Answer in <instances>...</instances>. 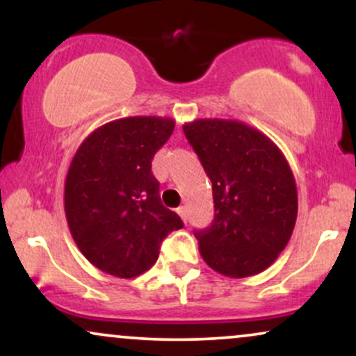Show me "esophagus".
Instances as JSON below:
<instances>
[{
  "label": "esophagus",
  "instance_id": "1",
  "mask_svg": "<svg viewBox=\"0 0 356 356\" xmlns=\"http://www.w3.org/2000/svg\"><path fill=\"white\" fill-rule=\"evenodd\" d=\"M177 214L181 216L184 222H187V207H186V206H181V207H179V209H177Z\"/></svg>",
  "mask_w": 356,
  "mask_h": 356
}]
</instances>
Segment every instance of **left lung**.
I'll use <instances>...</instances> for the list:
<instances>
[{"label":"left lung","mask_w":356,"mask_h":356,"mask_svg":"<svg viewBox=\"0 0 356 356\" xmlns=\"http://www.w3.org/2000/svg\"><path fill=\"white\" fill-rule=\"evenodd\" d=\"M182 129L212 182L214 220L194 232L202 259L227 277L264 271L295 229L298 192L288 161L243 122L199 118Z\"/></svg>","instance_id":"1"}]
</instances>
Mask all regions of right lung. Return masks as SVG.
<instances>
[{"label": "right lung", "mask_w": 356, "mask_h": 356, "mask_svg": "<svg viewBox=\"0 0 356 356\" xmlns=\"http://www.w3.org/2000/svg\"><path fill=\"white\" fill-rule=\"evenodd\" d=\"M174 127L167 117L118 118L93 130L73 155L65 216L81 254L100 271L142 275L157 261L167 234L184 226L162 206L150 170Z\"/></svg>", "instance_id": "obj_1"}]
</instances>
